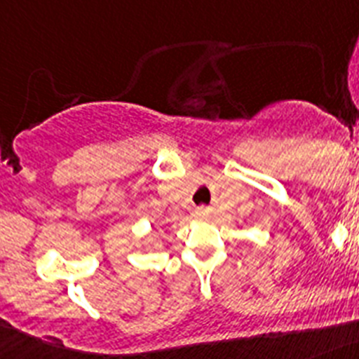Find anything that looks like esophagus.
Returning a JSON list of instances; mask_svg holds the SVG:
<instances>
[{"label": "esophagus", "mask_w": 359, "mask_h": 359, "mask_svg": "<svg viewBox=\"0 0 359 359\" xmlns=\"http://www.w3.org/2000/svg\"><path fill=\"white\" fill-rule=\"evenodd\" d=\"M194 215H195V217H199V219H201V217H205V215H206V208H195L194 210Z\"/></svg>", "instance_id": "1"}]
</instances>
